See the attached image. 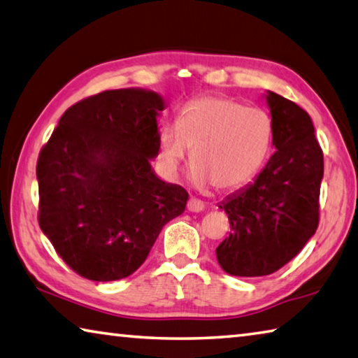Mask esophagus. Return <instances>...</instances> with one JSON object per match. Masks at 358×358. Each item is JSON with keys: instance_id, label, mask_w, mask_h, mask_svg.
<instances>
[{"instance_id": "34e87169", "label": "esophagus", "mask_w": 358, "mask_h": 358, "mask_svg": "<svg viewBox=\"0 0 358 358\" xmlns=\"http://www.w3.org/2000/svg\"><path fill=\"white\" fill-rule=\"evenodd\" d=\"M187 209H189L190 212H201L204 209V203L201 201V199L192 196L189 199V203H187Z\"/></svg>"}]
</instances>
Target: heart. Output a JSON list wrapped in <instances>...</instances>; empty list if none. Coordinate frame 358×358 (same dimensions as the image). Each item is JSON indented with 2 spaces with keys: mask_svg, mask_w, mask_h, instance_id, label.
Wrapping results in <instances>:
<instances>
[{
  "mask_svg": "<svg viewBox=\"0 0 358 358\" xmlns=\"http://www.w3.org/2000/svg\"><path fill=\"white\" fill-rule=\"evenodd\" d=\"M272 138L266 110L224 96H198L180 106L174 127L160 130L159 155L166 171L176 174L190 149L195 182L228 192L259 173Z\"/></svg>",
  "mask_w": 358,
  "mask_h": 358,
  "instance_id": "b5f03b06",
  "label": "heart"
}]
</instances>
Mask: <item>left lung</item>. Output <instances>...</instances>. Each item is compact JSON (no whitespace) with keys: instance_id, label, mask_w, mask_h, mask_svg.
I'll return each mask as SVG.
<instances>
[{"instance_id":"8db88e82","label":"left lung","mask_w":358,"mask_h":358,"mask_svg":"<svg viewBox=\"0 0 358 358\" xmlns=\"http://www.w3.org/2000/svg\"><path fill=\"white\" fill-rule=\"evenodd\" d=\"M275 152L253 184L218 208L231 233L217 247L218 264L234 277H262L287 264L319 224L324 154L311 117L292 100L268 92Z\"/></svg>"}]
</instances>
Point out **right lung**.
Instances as JSON below:
<instances>
[{
    "label": "right lung",
    "instance_id": "add662e5",
    "mask_svg": "<svg viewBox=\"0 0 358 358\" xmlns=\"http://www.w3.org/2000/svg\"><path fill=\"white\" fill-rule=\"evenodd\" d=\"M162 110L150 91L99 92L67 108L41 149L37 220L80 277H129L185 210L187 190L163 182L149 163L159 154Z\"/></svg>",
    "mask_w": 358,
    "mask_h": 358
}]
</instances>
